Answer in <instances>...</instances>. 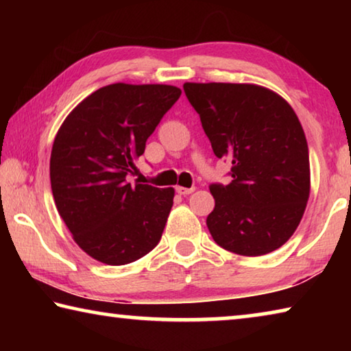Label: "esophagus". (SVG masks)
<instances>
[{
    "label": "esophagus",
    "mask_w": 351,
    "mask_h": 351,
    "mask_svg": "<svg viewBox=\"0 0 351 351\" xmlns=\"http://www.w3.org/2000/svg\"><path fill=\"white\" fill-rule=\"evenodd\" d=\"M176 193H180V195H184V197H186V195H190L195 190V187H190V189H187V187H181V186H176Z\"/></svg>",
    "instance_id": "34e87169"
}]
</instances>
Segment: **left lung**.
<instances>
[{
	"mask_svg": "<svg viewBox=\"0 0 351 351\" xmlns=\"http://www.w3.org/2000/svg\"><path fill=\"white\" fill-rule=\"evenodd\" d=\"M217 158L229 159L228 186H209L207 228L218 246L257 257L289 240L310 197V158L287 100L249 83H184Z\"/></svg>",
	"mask_w": 351,
	"mask_h": 351,
	"instance_id": "1",
	"label": "left lung"
}]
</instances>
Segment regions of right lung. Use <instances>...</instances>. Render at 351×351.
Masks as SVG:
<instances>
[{
	"label": "right lung",
	"mask_w": 351,
	"mask_h": 351,
	"mask_svg": "<svg viewBox=\"0 0 351 351\" xmlns=\"http://www.w3.org/2000/svg\"><path fill=\"white\" fill-rule=\"evenodd\" d=\"M181 96L170 85L112 83L75 106L51 153V189L74 241L93 258L121 266L162 237L175 190L128 182L134 159Z\"/></svg>",
	"instance_id": "obj_1"
}]
</instances>
